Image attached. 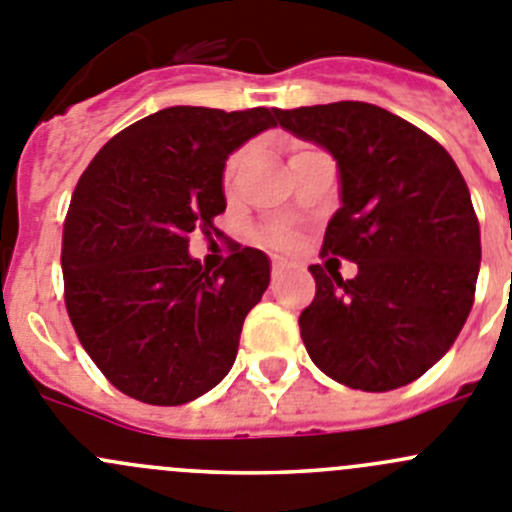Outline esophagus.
Returning a JSON list of instances; mask_svg holds the SVG:
<instances>
[{
    "label": "esophagus",
    "instance_id": "1",
    "mask_svg": "<svg viewBox=\"0 0 512 512\" xmlns=\"http://www.w3.org/2000/svg\"><path fill=\"white\" fill-rule=\"evenodd\" d=\"M287 270H290L287 260H282V257H275V260H272V277H282Z\"/></svg>",
    "mask_w": 512,
    "mask_h": 512
}]
</instances>
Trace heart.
<instances>
[{
  "mask_svg": "<svg viewBox=\"0 0 512 512\" xmlns=\"http://www.w3.org/2000/svg\"><path fill=\"white\" fill-rule=\"evenodd\" d=\"M235 165H237V157H232V160L227 162V172H225V180H227V182H230L232 170H235ZM275 240H282V235H275Z\"/></svg>",
  "mask_w": 512,
  "mask_h": 512,
  "instance_id": "obj_1",
  "label": "heart"
}]
</instances>
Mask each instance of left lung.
<instances>
[{"instance_id":"left-lung-1","label":"left lung","mask_w":512,"mask_h":512,"mask_svg":"<svg viewBox=\"0 0 512 512\" xmlns=\"http://www.w3.org/2000/svg\"><path fill=\"white\" fill-rule=\"evenodd\" d=\"M282 130L330 152L340 210L322 252L357 275L312 265L315 300L300 335L347 388L385 393L428 372L463 330L480 272V227L453 157L388 109L332 102L277 109Z\"/></svg>"}]
</instances>
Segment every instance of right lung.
Segmentation results:
<instances>
[{"instance_id":"obj_1","label":"right lung","mask_w":512,"mask_h":512,"mask_svg":"<svg viewBox=\"0 0 512 512\" xmlns=\"http://www.w3.org/2000/svg\"><path fill=\"white\" fill-rule=\"evenodd\" d=\"M277 109L167 107L114 135L74 187L62 235L64 302L114 388L182 405L230 372L242 322L270 285V257L232 247L210 272L190 232L227 207L225 162Z\"/></svg>"}]
</instances>
